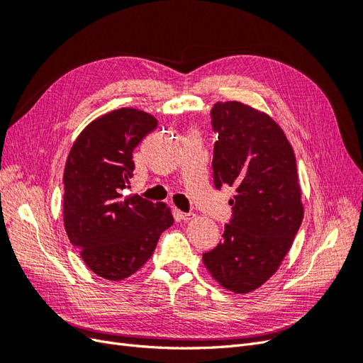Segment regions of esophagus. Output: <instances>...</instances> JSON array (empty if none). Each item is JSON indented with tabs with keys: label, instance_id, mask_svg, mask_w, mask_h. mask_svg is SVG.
Instances as JSON below:
<instances>
[{
	"label": "esophagus",
	"instance_id": "34e87169",
	"mask_svg": "<svg viewBox=\"0 0 363 363\" xmlns=\"http://www.w3.org/2000/svg\"><path fill=\"white\" fill-rule=\"evenodd\" d=\"M177 218L182 219V221H191V219L194 218V213H184L182 211H177Z\"/></svg>",
	"mask_w": 363,
	"mask_h": 363
}]
</instances>
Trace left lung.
<instances>
[{
  "label": "left lung",
  "instance_id": "1",
  "mask_svg": "<svg viewBox=\"0 0 363 363\" xmlns=\"http://www.w3.org/2000/svg\"><path fill=\"white\" fill-rule=\"evenodd\" d=\"M211 116L215 188L232 186L236 195L223 240L203 262L221 286L247 294L279 269L301 225L295 155L276 121L247 104L216 103Z\"/></svg>",
  "mask_w": 363,
  "mask_h": 363
}]
</instances>
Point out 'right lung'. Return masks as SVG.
<instances>
[{
  "label": "right lung",
  "mask_w": 363,
  "mask_h": 363,
  "mask_svg": "<svg viewBox=\"0 0 363 363\" xmlns=\"http://www.w3.org/2000/svg\"><path fill=\"white\" fill-rule=\"evenodd\" d=\"M156 127L157 119L138 108L108 112L82 131L65 164V230L106 280H124L144 267L174 223L164 204L123 194L133 177V150Z\"/></svg>",
  "instance_id": "obj_1"
}]
</instances>
